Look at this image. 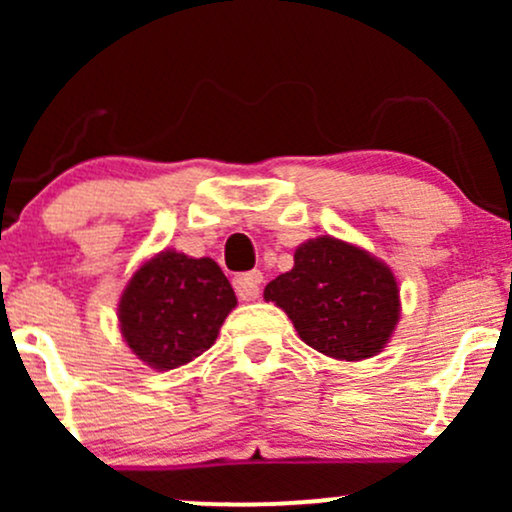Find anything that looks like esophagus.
Wrapping results in <instances>:
<instances>
[{
    "mask_svg": "<svg viewBox=\"0 0 512 512\" xmlns=\"http://www.w3.org/2000/svg\"><path fill=\"white\" fill-rule=\"evenodd\" d=\"M233 286H236V293L240 301H255L260 296V286H262V272H245L238 274L233 279Z\"/></svg>",
    "mask_w": 512,
    "mask_h": 512,
    "instance_id": "34e87169",
    "label": "esophagus"
}]
</instances>
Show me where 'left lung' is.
Segmentation results:
<instances>
[{
    "mask_svg": "<svg viewBox=\"0 0 512 512\" xmlns=\"http://www.w3.org/2000/svg\"><path fill=\"white\" fill-rule=\"evenodd\" d=\"M308 346L339 361H361L387 344L399 320L390 267L366 250L322 236L301 245L293 269L264 289Z\"/></svg>",
    "mask_w": 512,
    "mask_h": 512,
    "instance_id": "1",
    "label": "left lung"
}]
</instances>
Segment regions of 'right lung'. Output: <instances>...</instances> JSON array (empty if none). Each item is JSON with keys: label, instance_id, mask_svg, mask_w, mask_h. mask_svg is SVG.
Segmentation results:
<instances>
[{"label": "right lung", "instance_id": "add662e5", "mask_svg": "<svg viewBox=\"0 0 512 512\" xmlns=\"http://www.w3.org/2000/svg\"><path fill=\"white\" fill-rule=\"evenodd\" d=\"M236 293L209 257L163 250L137 269L120 298V330L146 366L178 368L219 337Z\"/></svg>", "mask_w": 512, "mask_h": 512}]
</instances>
